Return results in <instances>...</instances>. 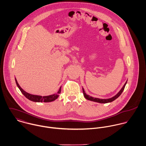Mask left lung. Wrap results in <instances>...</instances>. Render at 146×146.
<instances>
[{"mask_svg": "<svg viewBox=\"0 0 146 146\" xmlns=\"http://www.w3.org/2000/svg\"><path fill=\"white\" fill-rule=\"evenodd\" d=\"M127 83V81L125 82V83L124 84L123 87H122V88L120 90V91L115 95L111 98H107V99H101V98H95V97H92V96H90L88 95H87L83 88L82 90H83V95L84 97L88 100H90V101H94V102H98V103H102V104H105V103H108V102H111L112 101H114L115 100H116L117 98L120 96V95L122 94L123 91H124V88L125 87V85Z\"/></svg>", "mask_w": 146, "mask_h": 146, "instance_id": "1", "label": "left lung"}]
</instances>
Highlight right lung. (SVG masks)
<instances>
[{
	"mask_svg": "<svg viewBox=\"0 0 146 146\" xmlns=\"http://www.w3.org/2000/svg\"><path fill=\"white\" fill-rule=\"evenodd\" d=\"M15 81L16 82L17 87L19 88V89L20 90V91H21L22 94L27 99L30 100V101H33V102H49L53 101H54V100H55L56 99L58 98V97H59V94H60V92H61L62 86L60 87L58 92L56 94H53V95H49V96H38V95H31V94H29V93L26 92V91H25L20 87V86L19 85L16 78H15Z\"/></svg>",
	"mask_w": 146,
	"mask_h": 146,
	"instance_id": "add662e5",
	"label": "right lung"
}]
</instances>
